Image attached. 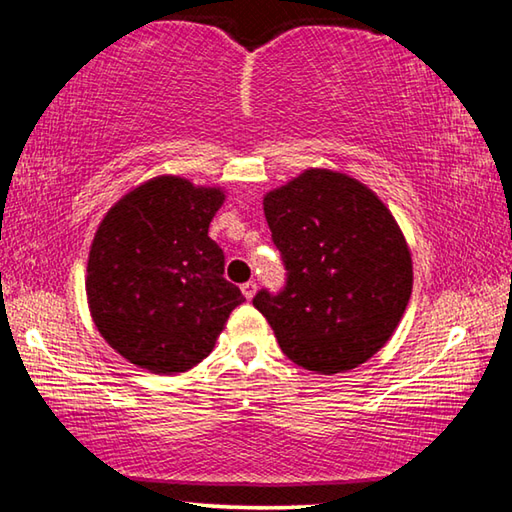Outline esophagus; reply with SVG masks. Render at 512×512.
Here are the masks:
<instances>
[{
	"label": "esophagus",
	"instance_id": "obj_1",
	"mask_svg": "<svg viewBox=\"0 0 512 512\" xmlns=\"http://www.w3.org/2000/svg\"><path fill=\"white\" fill-rule=\"evenodd\" d=\"M255 291H257V282L250 280V282H246V284H241V293H244L246 300L253 298V296H255Z\"/></svg>",
	"mask_w": 512,
	"mask_h": 512
}]
</instances>
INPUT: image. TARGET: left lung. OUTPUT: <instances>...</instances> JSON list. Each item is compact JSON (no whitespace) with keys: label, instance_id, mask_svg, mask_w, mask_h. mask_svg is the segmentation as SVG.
<instances>
[{"label":"left lung","instance_id":"left-lung-1","mask_svg":"<svg viewBox=\"0 0 512 512\" xmlns=\"http://www.w3.org/2000/svg\"><path fill=\"white\" fill-rule=\"evenodd\" d=\"M287 280L257 291L282 352L334 375L366 363L391 339L409 305L411 253L393 214L345 173L309 169L264 196Z\"/></svg>","mask_w":512,"mask_h":512}]
</instances>
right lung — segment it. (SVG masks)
Instances as JSON below:
<instances>
[{
  "label": "right lung",
  "mask_w": 512,
  "mask_h": 512,
  "mask_svg": "<svg viewBox=\"0 0 512 512\" xmlns=\"http://www.w3.org/2000/svg\"><path fill=\"white\" fill-rule=\"evenodd\" d=\"M225 194L160 176L112 207L94 235L88 302L103 339L158 375L194 368L246 298L223 277L225 255L207 237Z\"/></svg>",
  "instance_id": "obj_1"
}]
</instances>
